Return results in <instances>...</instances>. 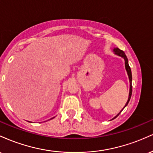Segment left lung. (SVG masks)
<instances>
[{
    "instance_id": "1",
    "label": "left lung",
    "mask_w": 153,
    "mask_h": 153,
    "mask_svg": "<svg viewBox=\"0 0 153 153\" xmlns=\"http://www.w3.org/2000/svg\"><path fill=\"white\" fill-rule=\"evenodd\" d=\"M114 52H115V54H117V55L121 56V57H122L124 59V60H125V68H126V70H127V74H128V75H129V82H130V89H129V99H128L127 102V103H126V105H125V106H127V105L128 104V103H129V100H130V99H131V93H132V85H131V80H132V77H131V68H130V67H129V63H128V59H127V56H126L125 53H124V51H122V50H119V48H115L114 50ZM125 106H124V107H125ZM124 108H123V109H124ZM123 109H122V110H123ZM121 111L119 112V113L118 114H117V116H116V117H115L114 118V119L117 118V117H118V116L119 115V114L121 113Z\"/></svg>"
}]
</instances>
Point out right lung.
Here are the masks:
<instances>
[{
    "label": "right lung",
    "mask_w": 153,
    "mask_h": 153,
    "mask_svg": "<svg viewBox=\"0 0 153 153\" xmlns=\"http://www.w3.org/2000/svg\"><path fill=\"white\" fill-rule=\"evenodd\" d=\"M52 119H53V118H52Z\"/></svg>",
    "instance_id": "add662e5"
}]
</instances>
